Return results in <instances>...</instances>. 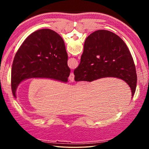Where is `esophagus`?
<instances>
[{"label":"esophagus","mask_w":149,"mask_h":149,"mask_svg":"<svg viewBox=\"0 0 149 149\" xmlns=\"http://www.w3.org/2000/svg\"><path fill=\"white\" fill-rule=\"evenodd\" d=\"M74 76L73 73H71L70 75L69 76V78H68L69 80L70 81H74Z\"/></svg>","instance_id":"34e87169"}]
</instances>
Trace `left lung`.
I'll return each instance as SVG.
<instances>
[{
  "label": "left lung",
  "instance_id": "left-lung-1",
  "mask_svg": "<svg viewBox=\"0 0 149 149\" xmlns=\"http://www.w3.org/2000/svg\"><path fill=\"white\" fill-rule=\"evenodd\" d=\"M63 40L50 29L30 35L18 49L12 63L11 88L16 98L20 82L31 78H44L67 82L70 69Z\"/></svg>",
  "mask_w": 149,
  "mask_h": 149
}]
</instances>
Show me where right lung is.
<instances>
[{
  "instance_id": "1",
  "label": "right lung",
  "mask_w": 149,
  "mask_h": 149,
  "mask_svg": "<svg viewBox=\"0 0 149 149\" xmlns=\"http://www.w3.org/2000/svg\"><path fill=\"white\" fill-rule=\"evenodd\" d=\"M76 81L114 77L124 80L136 92L137 74L132 56L124 42L111 31L100 30L86 39L81 62L74 71Z\"/></svg>"
}]
</instances>
